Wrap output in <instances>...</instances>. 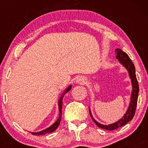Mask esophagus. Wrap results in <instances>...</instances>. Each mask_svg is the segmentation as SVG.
Masks as SVG:
<instances>
[{"mask_svg":"<svg viewBox=\"0 0 148 148\" xmlns=\"http://www.w3.org/2000/svg\"><path fill=\"white\" fill-rule=\"evenodd\" d=\"M86 79L84 77H79V79H77V80H76V82L80 84H84L86 83Z\"/></svg>","mask_w":148,"mask_h":148,"instance_id":"esophagus-1","label":"esophagus"}]
</instances>
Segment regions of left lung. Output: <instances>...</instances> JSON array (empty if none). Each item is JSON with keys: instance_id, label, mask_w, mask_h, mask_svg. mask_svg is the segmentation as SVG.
I'll return each mask as SVG.
<instances>
[{"instance_id": "obj_1", "label": "left lung", "mask_w": 148, "mask_h": 148, "mask_svg": "<svg viewBox=\"0 0 148 148\" xmlns=\"http://www.w3.org/2000/svg\"><path fill=\"white\" fill-rule=\"evenodd\" d=\"M115 51H116V58L120 61V63H121L124 67L127 69L129 72V75L132 81V92L131 95V101L130 106L128 107V109L126 112L124 116L121 119L117 121L116 123L111 124V125H101L97 122L94 118H93L92 115L90 110L89 109L90 115L92 119L93 120L94 123L96 124L97 126L99 127V128L103 129V130H115L118 129L119 127H123L124 125H125L128 122L131 121L132 120V118H134V115H135L136 112V105H137V101H138V92H139V87H138V83L137 81L136 76V70H135V67H134V64L132 62V60L130 59V58L129 57V56L127 55L125 52L123 51L121 49H115Z\"/></svg>"}]
</instances>
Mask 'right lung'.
I'll return each instance as SVG.
<instances>
[{
    "label": "right lung",
    "instance_id": "add662e5",
    "mask_svg": "<svg viewBox=\"0 0 148 148\" xmlns=\"http://www.w3.org/2000/svg\"><path fill=\"white\" fill-rule=\"evenodd\" d=\"M71 88H72V86H69L68 88H67V89L64 90V92L63 93H62V96L60 97V99H59L58 101V107H59V117L57 119L56 121L51 126H50L49 127H48L47 129H46L45 130H42L41 132H30L33 135H36V136H40V135H43V134H47V133H51V132H54L56 129L58 128V127L59 126V125H60V120H61V118H62V98H63V97L64 95V94L65 93H67V92L71 90Z\"/></svg>",
    "mask_w": 148,
    "mask_h": 148
}]
</instances>
